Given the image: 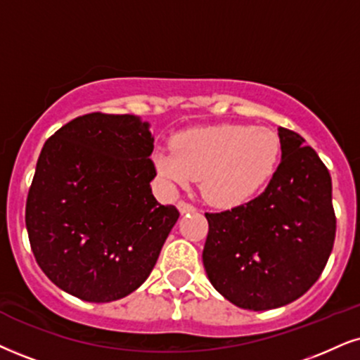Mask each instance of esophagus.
<instances>
[{
    "mask_svg": "<svg viewBox=\"0 0 360 360\" xmlns=\"http://www.w3.org/2000/svg\"><path fill=\"white\" fill-rule=\"evenodd\" d=\"M179 210H180V214H190V212H195L197 210V208H195L192 203H187V202H184V200H180L179 202Z\"/></svg>",
    "mask_w": 360,
    "mask_h": 360,
    "instance_id": "1",
    "label": "esophagus"
}]
</instances>
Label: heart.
Here are the masks:
<instances>
[{
  "instance_id": "heart-1",
  "label": "heart",
  "mask_w": 360,
  "mask_h": 360,
  "mask_svg": "<svg viewBox=\"0 0 360 360\" xmlns=\"http://www.w3.org/2000/svg\"><path fill=\"white\" fill-rule=\"evenodd\" d=\"M172 150H157L153 163L172 187L200 180V192L217 207L250 200L272 180L281 162V139L250 125L198 127L176 133Z\"/></svg>"
}]
</instances>
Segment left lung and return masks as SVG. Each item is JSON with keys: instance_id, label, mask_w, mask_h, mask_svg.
I'll list each match as a JSON object with an SVG mask.
<instances>
[{"instance_id": "8db88e82", "label": "left lung", "mask_w": 360, "mask_h": 360, "mask_svg": "<svg viewBox=\"0 0 360 360\" xmlns=\"http://www.w3.org/2000/svg\"><path fill=\"white\" fill-rule=\"evenodd\" d=\"M282 160L254 200L205 214L203 267L225 299L269 310L302 297L334 247L335 214L327 167L299 133L278 128Z\"/></svg>"}]
</instances>
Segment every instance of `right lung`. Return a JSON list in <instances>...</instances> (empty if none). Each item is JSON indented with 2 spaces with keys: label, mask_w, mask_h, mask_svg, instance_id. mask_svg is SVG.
<instances>
[{
  "label": "right lung",
  "mask_w": 360,
  "mask_h": 360,
  "mask_svg": "<svg viewBox=\"0 0 360 360\" xmlns=\"http://www.w3.org/2000/svg\"><path fill=\"white\" fill-rule=\"evenodd\" d=\"M148 123L88 113L55 131L39 153L26 229L39 269L86 302H112L152 272L179 220L153 197Z\"/></svg>",
  "instance_id": "1"
}]
</instances>
